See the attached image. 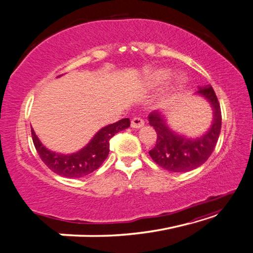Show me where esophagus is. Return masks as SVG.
I'll return each mask as SVG.
<instances>
[{
	"label": "esophagus",
	"mask_w": 253,
	"mask_h": 253,
	"mask_svg": "<svg viewBox=\"0 0 253 253\" xmlns=\"http://www.w3.org/2000/svg\"><path fill=\"white\" fill-rule=\"evenodd\" d=\"M145 125V122H143L140 117H133L131 120V127L132 128H140Z\"/></svg>",
	"instance_id": "34e87169"
}]
</instances>
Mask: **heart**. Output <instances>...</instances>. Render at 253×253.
I'll list each match as a JSON object with an SVG mask.
<instances>
[{
	"label": "heart",
	"instance_id": "obj_1",
	"mask_svg": "<svg viewBox=\"0 0 253 253\" xmlns=\"http://www.w3.org/2000/svg\"><path fill=\"white\" fill-rule=\"evenodd\" d=\"M170 77H171V72L169 70H166V69H159V70L151 72L149 76L147 77L146 85L149 88H158L160 86H163L168 81H169ZM179 84H180V81H179Z\"/></svg>",
	"mask_w": 253,
	"mask_h": 253
}]
</instances>
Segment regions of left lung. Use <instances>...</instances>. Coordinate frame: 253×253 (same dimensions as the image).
<instances>
[{"label": "left lung", "instance_id": "left-lung-1", "mask_svg": "<svg viewBox=\"0 0 253 253\" xmlns=\"http://www.w3.org/2000/svg\"><path fill=\"white\" fill-rule=\"evenodd\" d=\"M197 93L209 100L214 111V120L204 136L189 139L173 131L160 112L149 114V124L157 132L155 148L149 155L158 166L171 172H187L202 166L214 151L221 128V111L215 91L211 85L199 87Z\"/></svg>", "mask_w": 253, "mask_h": 253}]
</instances>
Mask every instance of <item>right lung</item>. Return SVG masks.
I'll return each mask as SVG.
<instances>
[{
	"mask_svg": "<svg viewBox=\"0 0 253 253\" xmlns=\"http://www.w3.org/2000/svg\"><path fill=\"white\" fill-rule=\"evenodd\" d=\"M130 126L129 118H123L103 127L87 145L72 155H61L44 148L32 128V138L39 157L49 169L64 177H82L97 170L110 152V140L115 133Z\"/></svg>",
	"mask_w": 253,
	"mask_h": 253,
	"instance_id": "right-lung-1",
	"label": "right lung"
}]
</instances>
